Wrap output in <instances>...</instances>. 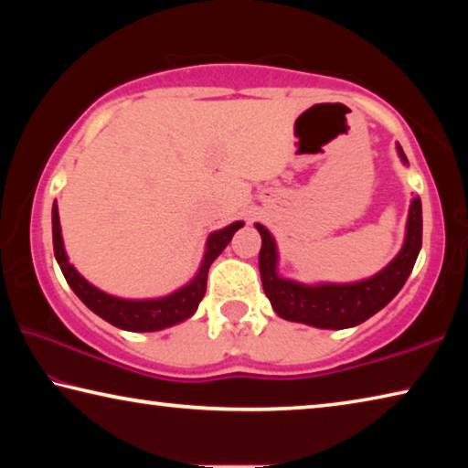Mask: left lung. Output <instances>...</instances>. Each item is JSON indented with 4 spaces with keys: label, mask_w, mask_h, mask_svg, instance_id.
Returning a JSON list of instances; mask_svg holds the SVG:
<instances>
[{
    "label": "left lung",
    "mask_w": 468,
    "mask_h": 468,
    "mask_svg": "<svg viewBox=\"0 0 468 468\" xmlns=\"http://www.w3.org/2000/svg\"><path fill=\"white\" fill-rule=\"evenodd\" d=\"M396 153L402 165H409L400 144H396ZM256 229L262 235V250L258 260L260 276L276 315L314 328L343 330L369 320L390 303L407 282L421 251V200L419 196H413L410 200L405 241L399 253L374 276L353 282H299L295 279H284L279 272L281 258L274 235L262 223H256Z\"/></svg>",
    "instance_id": "left-lung-1"
}]
</instances>
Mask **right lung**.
<instances>
[{
  "mask_svg": "<svg viewBox=\"0 0 468 468\" xmlns=\"http://www.w3.org/2000/svg\"><path fill=\"white\" fill-rule=\"evenodd\" d=\"M51 225H53V251L55 260L61 268L63 276L72 291L80 297L82 303L89 307L113 326L128 330V332H156L176 326V324L186 322L196 314L197 305L204 299L206 292V279H208L210 264L223 253V250L233 239V235L245 225L243 220L227 225L218 231H212L204 245L202 262L197 266L192 281L181 284L179 289L167 292L163 297H146V299H128L117 297L105 292L99 287H94L84 276L76 271L74 264L69 262L66 245H63L61 225H59V210L58 202H53L51 210Z\"/></svg>",
  "mask_w": 468,
  "mask_h": 468,
  "instance_id": "add662e5",
  "label": "right lung"
}]
</instances>
